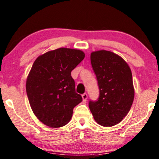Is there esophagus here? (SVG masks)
<instances>
[{
  "label": "esophagus",
  "instance_id": "34e87169",
  "mask_svg": "<svg viewBox=\"0 0 159 159\" xmlns=\"http://www.w3.org/2000/svg\"><path fill=\"white\" fill-rule=\"evenodd\" d=\"M82 98H83V102H85L87 100V99H88V94H86V93H85V94H82Z\"/></svg>",
  "mask_w": 159,
  "mask_h": 159
}]
</instances>
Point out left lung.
<instances>
[{
  "label": "left lung",
  "instance_id": "1",
  "mask_svg": "<svg viewBox=\"0 0 159 159\" xmlns=\"http://www.w3.org/2000/svg\"><path fill=\"white\" fill-rule=\"evenodd\" d=\"M91 62L100 89L97 101L89 102L94 120L110 127L129 111L135 97L131 69L126 61L113 52L101 50L91 53Z\"/></svg>",
  "mask_w": 159,
  "mask_h": 159
}]
</instances>
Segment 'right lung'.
<instances>
[{
    "label": "right lung",
    "instance_id": "add662e5",
    "mask_svg": "<svg viewBox=\"0 0 159 159\" xmlns=\"http://www.w3.org/2000/svg\"><path fill=\"white\" fill-rule=\"evenodd\" d=\"M77 49L61 48L35 59L26 82L30 105L41 122L51 128L64 126L71 119L73 109L83 101L76 93L70 72L83 60Z\"/></svg>",
    "mask_w": 159,
    "mask_h": 159
}]
</instances>
